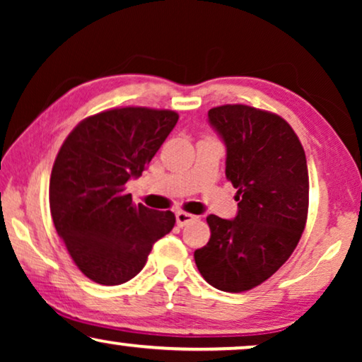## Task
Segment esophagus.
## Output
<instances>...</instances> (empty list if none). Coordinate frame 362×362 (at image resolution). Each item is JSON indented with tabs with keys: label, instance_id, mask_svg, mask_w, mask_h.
I'll return each instance as SVG.
<instances>
[{
	"label": "esophagus",
	"instance_id": "1",
	"mask_svg": "<svg viewBox=\"0 0 362 362\" xmlns=\"http://www.w3.org/2000/svg\"><path fill=\"white\" fill-rule=\"evenodd\" d=\"M196 219H197L196 216L187 214V212H185V211H177V212H176V224L180 226V227L189 224V222L196 221Z\"/></svg>",
	"mask_w": 362,
	"mask_h": 362
}]
</instances>
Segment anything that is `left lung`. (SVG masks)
Wrapping results in <instances>:
<instances>
[{"label": "left lung", "instance_id": "obj_1", "mask_svg": "<svg viewBox=\"0 0 362 362\" xmlns=\"http://www.w3.org/2000/svg\"><path fill=\"white\" fill-rule=\"evenodd\" d=\"M224 140L226 177L237 189L235 219L207 216L211 239L194 252L217 290L240 293L270 279L293 254L308 216V166L301 143L276 113L249 105L211 108Z\"/></svg>", "mask_w": 362, "mask_h": 362}]
</instances>
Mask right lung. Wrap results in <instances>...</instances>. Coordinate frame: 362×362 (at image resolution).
Here are the masks:
<instances>
[{"instance_id": "right-lung-1", "label": "right lung", "mask_w": 362, "mask_h": 362, "mask_svg": "<svg viewBox=\"0 0 362 362\" xmlns=\"http://www.w3.org/2000/svg\"><path fill=\"white\" fill-rule=\"evenodd\" d=\"M177 118L173 110L112 108L69 133L54 161L49 206L74 264L100 285H120L145 267L153 244L175 227L171 211L133 204L125 185L141 176Z\"/></svg>"}]
</instances>
